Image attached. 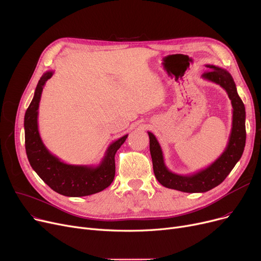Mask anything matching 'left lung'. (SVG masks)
Instances as JSON below:
<instances>
[{
    "mask_svg": "<svg viewBox=\"0 0 261 261\" xmlns=\"http://www.w3.org/2000/svg\"><path fill=\"white\" fill-rule=\"evenodd\" d=\"M206 66L210 67L211 70L204 72L201 75L202 78L220 85L231 100L233 106L231 135H229L224 151L212 164L192 175H178L168 170L157 138L152 133L147 132L155 176L161 185L167 189L185 193H204L216 188L231 173L241 158L244 146H246V109L238 96L234 79L226 69L215 65Z\"/></svg>",
    "mask_w": 261,
    "mask_h": 261,
    "instance_id": "8db88e82",
    "label": "left lung"
}]
</instances>
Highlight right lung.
Wrapping results in <instances>:
<instances>
[{"label":"right lung","instance_id":"1","mask_svg":"<svg viewBox=\"0 0 261 261\" xmlns=\"http://www.w3.org/2000/svg\"><path fill=\"white\" fill-rule=\"evenodd\" d=\"M54 74L43 73L36 87L33 101L25 113V148L28 161L39 177L55 192L67 197L89 196L109 188L115 178V155L128 135L119 138L107 147L101 162L96 165H74L53 155L41 139L38 127L39 104L44 85Z\"/></svg>","mask_w":261,"mask_h":261}]
</instances>
